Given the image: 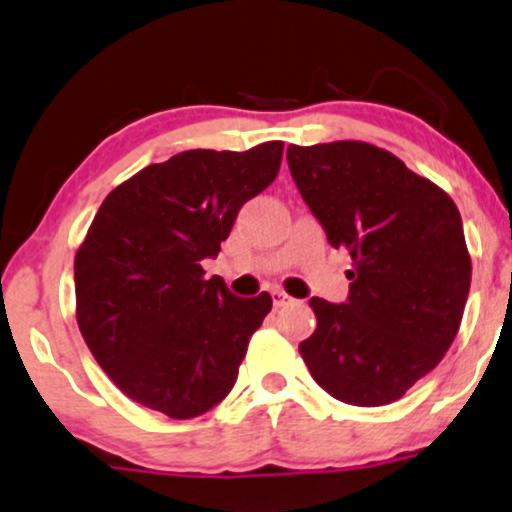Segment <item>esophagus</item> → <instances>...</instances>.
Returning <instances> with one entry per match:
<instances>
[{
	"label": "esophagus",
	"instance_id": "1",
	"mask_svg": "<svg viewBox=\"0 0 512 512\" xmlns=\"http://www.w3.org/2000/svg\"><path fill=\"white\" fill-rule=\"evenodd\" d=\"M272 303H274V308L289 306V303H291V296H289V294H284V291L274 289V291H272Z\"/></svg>",
	"mask_w": 512,
	"mask_h": 512
}]
</instances>
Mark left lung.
I'll return each instance as SVG.
<instances>
[{
	"label": "left lung",
	"mask_w": 512,
	"mask_h": 512,
	"mask_svg": "<svg viewBox=\"0 0 512 512\" xmlns=\"http://www.w3.org/2000/svg\"><path fill=\"white\" fill-rule=\"evenodd\" d=\"M291 177L328 243L352 257L345 303L313 296L308 372L352 406L398 401L440 364L471 284L462 216L430 179L359 140L289 145Z\"/></svg>",
	"instance_id": "obj_1"
}]
</instances>
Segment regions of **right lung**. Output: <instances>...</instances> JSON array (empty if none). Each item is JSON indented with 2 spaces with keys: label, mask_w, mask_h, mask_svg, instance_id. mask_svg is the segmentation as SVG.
<instances>
[{
  "label": "right lung",
  "mask_w": 512,
  "mask_h": 512,
  "mask_svg": "<svg viewBox=\"0 0 512 512\" xmlns=\"http://www.w3.org/2000/svg\"><path fill=\"white\" fill-rule=\"evenodd\" d=\"M282 153V140L245 153L187 150L133 174L99 206L75 255L77 325L140 406L187 420L233 389L272 296H233L201 262L221 252L245 201L274 182Z\"/></svg>",
  "instance_id": "right-lung-1"
}]
</instances>
